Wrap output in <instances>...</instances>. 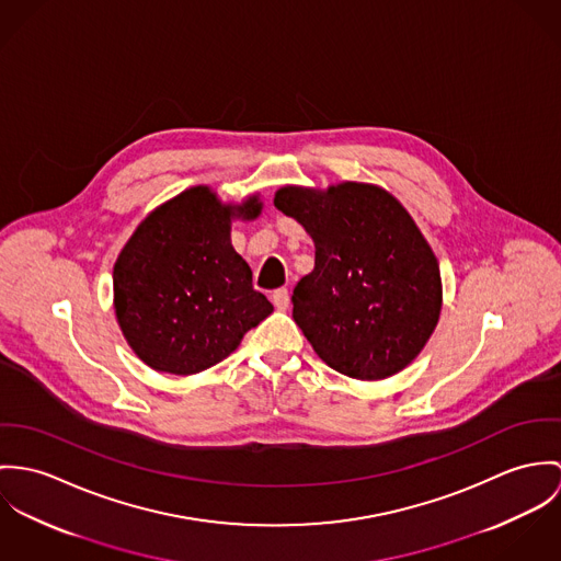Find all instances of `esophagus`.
<instances>
[{
	"instance_id": "esophagus-1",
	"label": "esophagus",
	"mask_w": 561,
	"mask_h": 561,
	"mask_svg": "<svg viewBox=\"0 0 561 561\" xmlns=\"http://www.w3.org/2000/svg\"><path fill=\"white\" fill-rule=\"evenodd\" d=\"M271 301H273V306H275L277 310H286L288 304H290V295H288L286 288H277V290H273Z\"/></svg>"
}]
</instances>
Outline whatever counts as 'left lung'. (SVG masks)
<instances>
[{
    "instance_id": "1",
    "label": "left lung",
    "mask_w": 561,
    "mask_h": 561,
    "mask_svg": "<svg viewBox=\"0 0 561 561\" xmlns=\"http://www.w3.org/2000/svg\"><path fill=\"white\" fill-rule=\"evenodd\" d=\"M275 206L316 248L313 271L293 293V316L316 355L359 380L407 368L435 331L440 273L404 206L362 183L279 188Z\"/></svg>"
}]
</instances>
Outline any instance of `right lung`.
Returning <instances> with one entry per match:
<instances>
[{"label": "right lung", "instance_id": "obj_1", "mask_svg": "<svg viewBox=\"0 0 561 561\" xmlns=\"http://www.w3.org/2000/svg\"><path fill=\"white\" fill-rule=\"evenodd\" d=\"M262 204L224 206L193 187L150 213L114 266L116 316L137 357L159 373H202L226 359L273 306L230 243V219Z\"/></svg>", "mask_w": 561, "mask_h": 561}]
</instances>
